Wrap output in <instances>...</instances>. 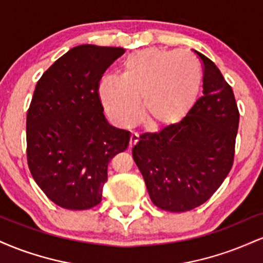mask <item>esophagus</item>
I'll use <instances>...</instances> for the list:
<instances>
[{
    "label": "esophagus",
    "mask_w": 263,
    "mask_h": 263,
    "mask_svg": "<svg viewBox=\"0 0 263 263\" xmlns=\"http://www.w3.org/2000/svg\"><path fill=\"white\" fill-rule=\"evenodd\" d=\"M137 141H138V135L137 134H132L131 137H129V144H128V146L134 147L135 144L137 143Z\"/></svg>",
    "instance_id": "esophagus-1"
}]
</instances>
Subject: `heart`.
Segmentation results:
<instances>
[{
    "label": "heart",
    "instance_id": "1",
    "mask_svg": "<svg viewBox=\"0 0 263 263\" xmlns=\"http://www.w3.org/2000/svg\"><path fill=\"white\" fill-rule=\"evenodd\" d=\"M198 60L177 50L144 49L123 62L120 79L101 78L98 95L108 119L119 127H129L140 114L151 128L174 125L197 101L201 86Z\"/></svg>",
    "mask_w": 263,
    "mask_h": 263
}]
</instances>
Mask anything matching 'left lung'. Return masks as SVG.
Instances as JSON below:
<instances>
[{
	"instance_id": "obj_1",
	"label": "left lung",
	"mask_w": 263,
	"mask_h": 263,
	"mask_svg": "<svg viewBox=\"0 0 263 263\" xmlns=\"http://www.w3.org/2000/svg\"><path fill=\"white\" fill-rule=\"evenodd\" d=\"M203 62V96L178 123L143 134L132 156L151 200L159 209L182 213L204 204L230 172L238 128L236 101L218 66Z\"/></svg>"
}]
</instances>
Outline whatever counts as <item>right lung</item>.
Returning <instances> with one entry per match:
<instances>
[{"label": "right lung", "instance_id": "right-lung-1", "mask_svg": "<svg viewBox=\"0 0 263 263\" xmlns=\"http://www.w3.org/2000/svg\"><path fill=\"white\" fill-rule=\"evenodd\" d=\"M123 48L74 47L42 75L27 112V161L53 203L86 210L101 201L108 162L128 147L129 132L111 126L98 84Z\"/></svg>", "mask_w": 263, "mask_h": 263}]
</instances>
